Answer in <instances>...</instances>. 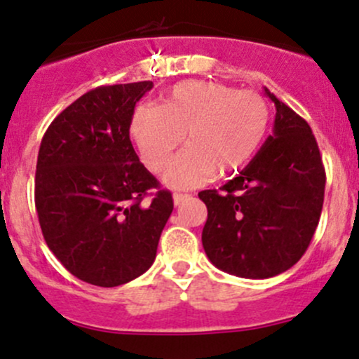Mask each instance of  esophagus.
<instances>
[{
	"mask_svg": "<svg viewBox=\"0 0 359 359\" xmlns=\"http://www.w3.org/2000/svg\"><path fill=\"white\" fill-rule=\"evenodd\" d=\"M187 198H189V194H180V192H175V194H173V203H175V205H180V203L186 201Z\"/></svg>",
	"mask_w": 359,
	"mask_h": 359,
	"instance_id": "esophagus-1",
	"label": "esophagus"
}]
</instances>
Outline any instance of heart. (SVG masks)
<instances>
[{
  "label": "heart",
  "mask_w": 359,
  "mask_h": 359,
  "mask_svg": "<svg viewBox=\"0 0 359 359\" xmlns=\"http://www.w3.org/2000/svg\"><path fill=\"white\" fill-rule=\"evenodd\" d=\"M269 123V103L259 93L187 81L170 90L161 107H139L130 135L151 172L168 163L186 135L189 148L165 172L170 187L186 189L206 182L215 172L225 177L248 165L265 141Z\"/></svg>",
  "instance_id": "1"
}]
</instances>
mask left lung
Segmentation results:
<instances>
[{
  "label": "left lung",
  "instance_id": "left-lung-1",
  "mask_svg": "<svg viewBox=\"0 0 359 359\" xmlns=\"http://www.w3.org/2000/svg\"><path fill=\"white\" fill-rule=\"evenodd\" d=\"M273 134L220 191L199 192L208 208L203 248L217 269L269 278L296 265L318 225L325 168L308 122L269 89Z\"/></svg>",
  "mask_w": 359,
  "mask_h": 359
}]
</instances>
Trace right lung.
<instances>
[{
	"label": "right lung",
	"instance_id": "1",
	"mask_svg": "<svg viewBox=\"0 0 359 359\" xmlns=\"http://www.w3.org/2000/svg\"><path fill=\"white\" fill-rule=\"evenodd\" d=\"M151 88L142 81L89 90L53 120L37 154L44 241L72 275L100 287L127 284L153 265L173 210L172 192L160 189L130 142L135 103Z\"/></svg>",
	"mask_w": 359,
	"mask_h": 359
}]
</instances>
